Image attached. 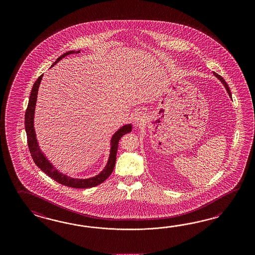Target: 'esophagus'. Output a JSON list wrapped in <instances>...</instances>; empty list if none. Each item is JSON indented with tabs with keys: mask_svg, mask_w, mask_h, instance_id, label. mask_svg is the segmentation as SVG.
Masks as SVG:
<instances>
[{
	"mask_svg": "<svg viewBox=\"0 0 255 255\" xmlns=\"http://www.w3.org/2000/svg\"><path fill=\"white\" fill-rule=\"evenodd\" d=\"M142 118H144V117H143V115H142L140 112H138V113L135 114V116H134V120H135V122H136L137 124H139V123L142 121Z\"/></svg>",
	"mask_w": 255,
	"mask_h": 255,
	"instance_id": "1",
	"label": "esophagus"
}]
</instances>
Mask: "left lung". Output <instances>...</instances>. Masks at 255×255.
Masks as SVG:
<instances>
[{
    "instance_id": "obj_1",
    "label": "left lung",
    "mask_w": 255,
    "mask_h": 255,
    "mask_svg": "<svg viewBox=\"0 0 255 255\" xmlns=\"http://www.w3.org/2000/svg\"><path fill=\"white\" fill-rule=\"evenodd\" d=\"M214 74H215V75H216V77H218L219 79H220V80L222 81V83H223V84H224V85H225V87H226V90H227V92H228V94H229V96H230V97H231V92H230V89H229V87H228V85H227V84H226V81H225V79H224V78H223V77H222V76H221V75H219V74H217V73H214Z\"/></svg>"
}]
</instances>
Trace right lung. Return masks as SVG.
<instances>
[{
  "mask_svg": "<svg viewBox=\"0 0 255 255\" xmlns=\"http://www.w3.org/2000/svg\"><path fill=\"white\" fill-rule=\"evenodd\" d=\"M73 52L74 51L66 52L65 54L60 56L53 63L52 66L55 65L61 58H65L66 56L72 54ZM79 52L80 51H77L76 53H79ZM42 77H43V74L40 75L39 78L33 84V87H32L30 96H29L28 107H27L26 114H25V129H26V133H27V141H28V146H29V153H30L32 159L34 161V163L36 164L37 167H40L45 174L48 175L54 181L58 182V183H60L62 185H65L68 187H72V188L84 189V188L94 187V186L101 184L102 182H104L109 177L110 175L112 174V172L115 168V166H116L119 139L122 138L125 134L130 132V125L125 126L113 136L112 140H111L112 148H111L109 161H108L105 168L98 176H96L94 178H91V179H87V180H78V179H72L70 177H67L65 175L59 173V172H58V170H56L51 164L44 157L43 153L40 151L39 146L37 143L35 131H34V128H33V117H34L37 93H38V88H39V85H40L41 80H42Z\"/></svg>",
  "mask_w": 255,
  "mask_h": 255,
  "instance_id": "1",
  "label": "right lung"
}]
</instances>
